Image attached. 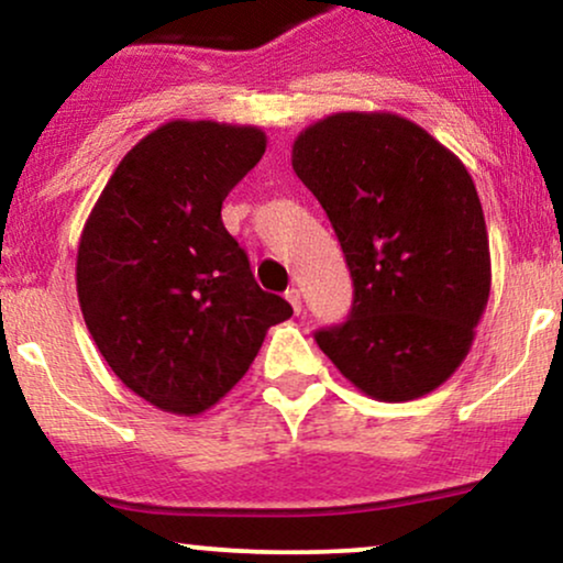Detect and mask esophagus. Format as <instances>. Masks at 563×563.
I'll list each match as a JSON object with an SVG mask.
<instances>
[{"label": "esophagus", "mask_w": 563, "mask_h": 563, "mask_svg": "<svg viewBox=\"0 0 563 563\" xmlns=\"http://www.w3.org/2000/svg\"><path fill=\"white\" fill-rule=\"evenodd\" d=\"M284 297H287V302H289V306H292L295 313H300V310H302V295H300V289H297V287L287 289V292H284Z\"/></svg>", "instance_id": "34e87169"}]
</instances>
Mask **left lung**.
I'll use <instances>...</instances> for the list:
<instances>
[{
  "label": "left lung",
  "mask_w": 563,
  "mask_h": 563,
  "mask_svg": "<svg viewBox=\"0 0 563 563\" xmlns=\"http://www.w3.org/2000/svg\"><path fill=\"white\" fill-rule=\"evenodd\" d=\"M353 276V308L316 342L385 402L451 379L490 297V242L466 165L395 112H334L292 144Z\"/></svg>",
  "instance_id": "left-lung-1"
}]
</instances>
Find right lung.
<instances>
[{
    "mask_svg": "<svg viewBox=\"0 0 563 563\" xmlns=\"http://www.w3.org/2000/svg\"><path fill=\"white\" fill-rule=\"evenodd\" d=\"M266 152L257 125L168 121L125 152L86 218L76 289L131 393L197 416L247 374L292 306L257 287L221 205Z\"/></svg>",
    "mask_w": 563,
    "mask_h": 563,
    "instance_id": "1",
    "label": "right lung"
}]
</instances>
